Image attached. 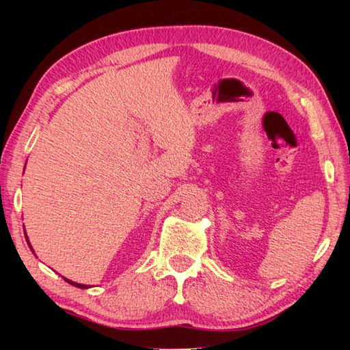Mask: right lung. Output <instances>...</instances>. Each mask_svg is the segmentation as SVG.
Wrapping results in <instances>:
<instances>
[{
	"label": "right lung",
	"instance_id": "obj_1",
	"mask_svg": "<svg viewBox=\"0 0 350 350\" xmlns=\"http://www.w3.org/2000/svg\"><path fill=\"white\" fill-rule=\"evenodd\" d=\"M25 239H27V243H28V247H29V250H31L33 252H34V250H33V247H31V243H29V241H28V236H25ZM64 281H68L69 284H72V286H75V287H79V288H88V286H85V284H79V282H73L72 280H68V278H64Z\"/></svg>",
	"mask_w": 350,
	"mask_h": 350
}]
</instances>
